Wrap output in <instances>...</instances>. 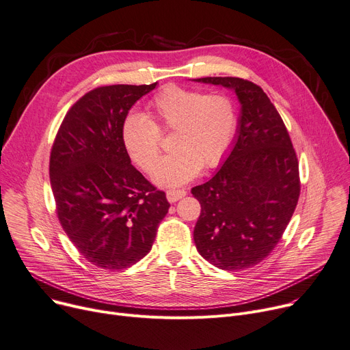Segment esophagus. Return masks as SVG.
I'll return each mask as SVG.
<instances>
[{
	"instance_id": "obj_1",
	"label": "esophagus",
	"mask_w": 350,
	"mask_h": 350,
	"mask_svg": "<svg viewBox=\"0 0 350 350\" xmlns=\"http://www.w3.org/2000/svg\"><path fill=\"white\" fill-rule=\"evenodd\" d=\"M185 194H187V191L185 190H167L166 191V197H167L169 202H176L180 198H183Z\"/></svg>"
}]
</instances>
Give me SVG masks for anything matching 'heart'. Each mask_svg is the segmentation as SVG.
I'll return each mask as SVG.
<instances>
[{"mask_svg":"<svg viewBox=\"0 0 350 350\" xmlns=\"http://www.w3.org/2000/svg\"><path fill=\"white\" fill-rule=\"evenodd\" d=\"M237 126V108L228 96L169 84L149 101L146 116L139 112L125 116L121 139L129 157L152 173L161 152L159 133L173 130L174 152L159 163L153 178L165 187H174L193 180L201 167L218 166Z\"/></svg>","mask_w":350,"mask_h":350,"instance_id":"b5f03b06","label":"heart"}]
</instances>
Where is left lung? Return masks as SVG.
Returning a JSON list of instances; mask_svg holds the SVG:
<instances>
[{
    "mask_svg": "<svg viewBox=\"0 0 350 350\" xmlns=\"http://www.w3.org/2000/svg\"><path fill=\"white\" fill-rule=\"evenodd\" d=\"M194 81L235 90L242 105L237 137L217 174L191 190L201 204L196 247L222 270L265 260L282 239L299 197L298 159L266 92L239 77Z\"/></svg>",
    "mask_w": 350,
    "mask_h": 350,
    "instance_id": "obj_1",
    "label": "left lung"
}]
</instances>
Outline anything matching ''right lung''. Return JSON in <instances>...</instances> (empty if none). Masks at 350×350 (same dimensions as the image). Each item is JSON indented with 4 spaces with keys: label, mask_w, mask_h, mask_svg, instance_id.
Here are the masks:
<instances>
[{
    "label": "right lung",
    "mask_w": 350,
    "mask_h": 350,
    "mask_svg": "<svg viewBox=\"0 0 350 350\" xmlns=\"http://www.w3.org/2000/svg\"><path fill=\"white\" fill-rule=\"evenodd\" d=\"M157 83L97 87L66 113L49 176L60 225L83 258L120 271L150 252L170 204L131 165L121 125Z\"/></svg>",
    "instance_id": "obj_1"
}]
</instances>
